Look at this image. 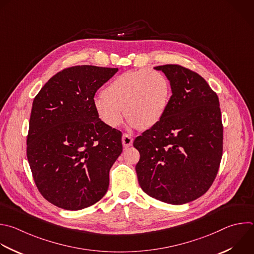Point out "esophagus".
<instances>
[{
    "mask_svg": "<svg viewBox=\"0 0 254 254\" xmlns=\"http://www.w3.org/2000/svg\"><path fill=\"white\" fill-rule=\"evenodd\" d=\"M122 141H123V145L124 147H129L131 144H132V137L129 135V134H123V137H122Z\"/></svg>",
    "mask_w": 254,
    "mask_h": 254,
    "instance_id": "obj_1",
    "label": "esophagus"
}]
</instances>
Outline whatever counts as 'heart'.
<instances>
[{
    "label": "heart",
    "mask_w": 254,
    "mask_h": 254,
    "mask_svg": "<svg viewBox=\"0 0 254 254\" xmlns=\"http://www.w3.org/2000/svg\"><path fill=\"white\" fill-rule=\"evenodd\" d=\"M172 97L167 76L156 69L128 70L118 75L93 100L98 118L110 127H118L125 115L131 127L147 129L163 119Z\"/></svg>",
    "instance_id": "heart-1"
}]
</instances>
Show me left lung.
<instances>
[{"label":"left lung","mask_w":254,"mask_h":254,"mask_svg":"<svg viewBox=\"0 0 254 254\" xmlns=\"http://www.w3.org/2000/svg\"><path fill=\"white\" fill-rule=\"evenodd\" d=\"M171 81L163 119L133 141L140 157L138 184L149 196L184 204L211 187L222 156L223 127L217 95L206 80L180 64L154 67Z\"/></svg>","instance_id":"obj_1"}]
</instances>
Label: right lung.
<instances>
[{"mask_svg":"<svg viewBox=\"0 0 254 254\" xmlns=\"http://www.w3.org/2000/svg\"><path fill=\"white\" fill-rule=\"evenodd\" d=\"M118 70L64 68L34 99L27 157L39 191L58 207L86 208L108 191L110 170L123 151L122 132L98 118L93 100Z\"/></svg>","mask_w":254,"mask_h":254,"instance_id":"1","label":"right lung"}]
</instances>
